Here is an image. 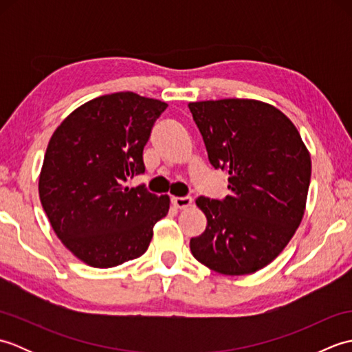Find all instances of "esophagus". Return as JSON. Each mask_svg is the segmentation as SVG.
Wrapping results in <instances>:
<instances>
[{"instance_id": "esophagus-1", "label": "esophagus", "mask_w": 352, "mask_h": 352, "mask_svg": "<svg viewBox=\"0 0 352 352\" xmlns=\"http://www.w3.org/2000/svg\"><path fill=\"white\" fill-rule=\"evenodd\" d=\"M172 204H174L177 208H188L192 204V198L190 197H175V198H172Z\"/></svg>"}]
</instances>
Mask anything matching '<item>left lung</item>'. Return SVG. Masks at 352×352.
<instances>
[{
    "label": "left lung",
    "instance_id": "8db88e82",
    "mask_svg": "<svg viewBox=\"0 0 352 352\" xmlns=\"http://www.w3.org/2000/svg\"><path fill=\"white\" fill-rule=\"evenodd\" d=\"M208 162L228 174L230 195L199 197L207 227L190 239L201 263L223 275L258 271L289 243L304 216L310 154L290 119L256 100L189 104Z\"/></svg>",
    "mask_w": 352,
    "mask_h": 352
}]
</instances>
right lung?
I'll return each mask as SVG.
<instances>
[{
    "mask_svg": "<svg viewBox=\"0 0 352 352\" xmlns=\"http://www.w3.org/2000/svg\"><path fill=\"white\" fill-rule=\"evenodd\" d=\"M166 102L133 92L100 96L57 126L45 153L39 197L57 237L94 267H113L148 250L169 197L124 183L145 172L144 146Z\"/></svg>",
    "mask_w": 352,
    "mask_h": 352,
    "instance_id": "obj_1",
    "label": "right lung"
}]
</instances>
